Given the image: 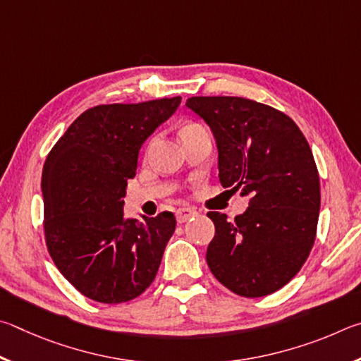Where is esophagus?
Segmentation results:
<instances>
[{"mask_svg":"<svg viewBox=\"0 0 361 361\" xmlns=\"http://www.w3.org/2000/svg\"><path fill=\"white\" fill-rule=\"evenodd\" d=\"M195 216H198V212L195 211L193 207H179V209L176 211V219L179 224H184L188 219H192Z\"/></svg>","mask_w":361,"mask_h":361,"instance_id":"1","label":"esophagus"}]
</instances>
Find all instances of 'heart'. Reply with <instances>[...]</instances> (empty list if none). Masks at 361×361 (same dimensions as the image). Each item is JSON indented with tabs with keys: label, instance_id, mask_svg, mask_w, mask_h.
<instances>
[{
	"label": "heart",
	"instance_id": "heart-1",
	"mask_svg": "<svg viewBox=\"0 0 361 361\" xmlns=\"http://www.w3.org/2000/svg\"><path fill=\"white\" fill-rule=\"evenodd\" d=\"M187 126H192V125H187Z\"/></svg>",
	"mask_w": 361,
	"mask_h": 361
}]
</instances>
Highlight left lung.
I'll use <instances>...</instances> for the list:
<instances>
[{"mask_svg": "<svg viewBox=\"0 0 361 361\" xmlns=\"http://www.w3.org/2000/svg\"><path fill=\"white\" fill-rule=\"evenodd\" d=\"M185 106L209 125L219 149V179L249 195L235 220L207 212L216 236L206 252L216 279L245 298L277 292L311 252L320 211L312 150L292 118L238 97H192Z\"/></svg>", "mask_w": 361, "mask_h": 361, "instance_id": "1", "label": "left lung"}]
</instances>
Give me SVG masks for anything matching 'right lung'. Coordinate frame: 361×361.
<instances>
[{
  "label": "right lung",
  "instance_id": "1",
  "mask_svg": "<svg viewBox=\"0 0 361 361\" xmlns=\"http://www.w3.org/2000/svg\"><path fill=\"white\" fill-rule=\"evenodd\" d=\"M180 99L94 106L49 152L41 180L47 250L87 298L125 302L155 279L176 217L166 211L141 222L126 219L123 198L139 149Z\"/></svg>",
  "mask_w": 361,
  "mask_h": 361
}]
</instances>
